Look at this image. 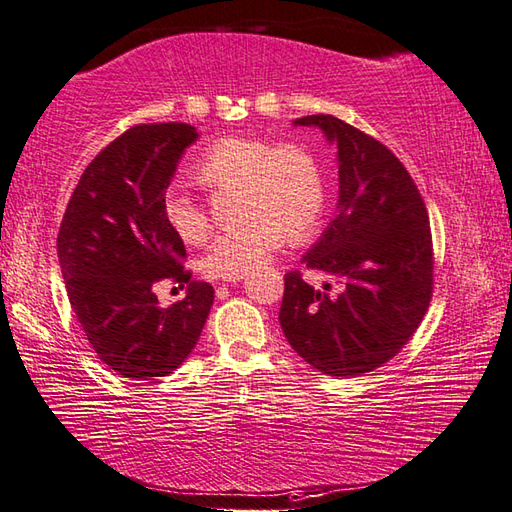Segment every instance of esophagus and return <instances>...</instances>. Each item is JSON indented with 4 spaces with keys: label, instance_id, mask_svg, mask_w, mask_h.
I'll use <instances>...</instances> for the list:
<instances>
[{
    "label": "esophagus",
    "instance_id": "1",
    "mask_svg": "<svg viewBox=\"0 0 512 512\" xmlns=\"http://www.w3.org/2000/svg\"><path fill=\"white\" fill-rule=\"evenodd\" d=\"M244 279V275H233V277H226L224 282H228V284H237V282H242Z\"/></svg>",
    "mask_w": 512,
    "mask_h": 512
}]
</instances>
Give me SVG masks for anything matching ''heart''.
<instances>
[{
    "mask_svg": "<svg viewBox=\"0 0 512 512\" xmlns=\"http://www.w3.org/2000/svg\"><path fill=\"white\" fill-rule=\"evenodd\" d=\"M208 186L239 184V215L246 217L219 233L204 255L210 277L244 275L284 242L286 230L302 237L324 210V177L315 157L295 144L273 146L255 137H228L210 146L197 164ZM168 226L190 244L204 242L208 217L182 184L164 193Z\"/></svg>",
    "mask_w": 512,
    "mask_h": 512,
    "instance_id": "b5f03b06",
    "label": "heart"
}]
</instances>
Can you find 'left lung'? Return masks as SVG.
Returning <instances> with one entry per match:
<instances>
[{
	"instance_id": "left-lung-1",
	"label": "left lung",
	"mask_w": 512,
	"mask_h": 512,
	"mask_svg": "<svg viewBox=\"0 0 512 512\" xmlns=\"http://www.w3.org/2000/svg\"><path fill=\"white\" fill-rule=\"evenodd\" d=\"M293 126L319 128L337 148L335 219L302 262L339 286L319 290L286 273L279 310L288 344L330 377H355L395 357L422 322L433 293V242L424 199L404 164L333 115Z\"/></svg>"
}]
</instances>
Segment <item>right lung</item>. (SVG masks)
Masks as SVG:
<instances>
[{"instance_id": "1", "label": "right lung", "mask_w": 512, "mask_h": 512, "mask_svg": "<svg viewBox=\"0 0 512 512\" xmlns=\"http://www.w3.org/2000/svg\"><path fill=\"white\" fill-rule=\"evenodd\" d=\"M190 124H142L110 142L79 177L57 235L70 306L97 357L137 382L166 377L193 353L215 290L182 266L164 193L188 146ZM175 278L182 303L162 307L154 286Z\"/></svg>"}]
</instances>
